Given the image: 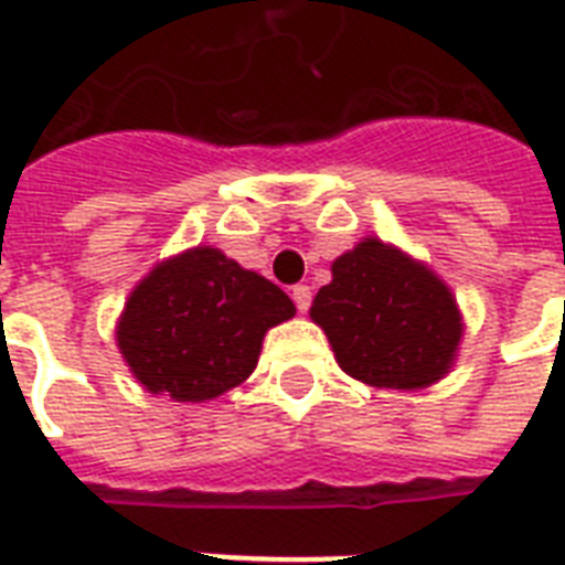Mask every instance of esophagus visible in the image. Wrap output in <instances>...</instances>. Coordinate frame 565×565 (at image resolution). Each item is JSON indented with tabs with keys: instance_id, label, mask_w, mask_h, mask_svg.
Returning <instances> with one entry per match:
<instances>
[{
	"instance_id": "34e87169",
	"label": "esophagus",
	"mask_w": 565,
	"mask_h": 565,
	"mask_svg": "<svg viewBox=\"0 0 565 565\" xmlns=\"http://www.w3.org/2000/svg\"><path fill=\"white\" fill-rule=\"evenodd\" d=\"M292 301H296L299 313H308V308H310V287H308V284H296V287H292Z\"/></svg>"
}]
</instances>
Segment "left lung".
Returning <instances> with one entry per match:
<instances>
[{
    "instance_id": "obj_1",
    "label": "left lung",
    "mask_w": 565,
    "mask_h": 565,
    "mask_svg": "<svg viewBox=\"0 0 565 565\" xmlns=\"http://www.w3.org/2000/svg\"><path fill=\"white\" fill-rule=\"evenodd\" d=\"M310 319L345 375L381 390H425L446 377L463 340L451 287L393 243L363 237L331 264Z\"/></svg>"
}]
</instances>
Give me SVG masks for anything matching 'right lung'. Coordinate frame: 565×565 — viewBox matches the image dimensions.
<instances>
[{
    "instance_id": "add662e5",
    "label": "right lung",
    "mask_w": 565,
    "mask_h": 565,
    "mask_svg": "<svg viewBox=\"0 0 565 565\" xmlns=\"http://www.w3.org/2000/svg\"><path fill=\"white\" fill-rule=\"evenodd\" d=\"M296 317L290 296L213 246H193L137 281L117 345L137 384L175 402H211L246 381L269 328Z\"/></svg>"
}]
</instances>
